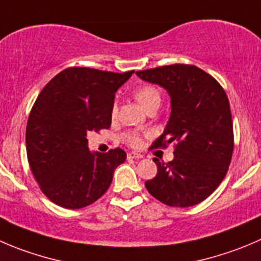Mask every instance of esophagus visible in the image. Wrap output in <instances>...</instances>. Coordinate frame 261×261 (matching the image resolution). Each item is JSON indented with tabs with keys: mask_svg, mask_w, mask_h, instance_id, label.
<instances>
[{
	"mask_svg": "<svg viewBox=\"0 0 261 261\" xmlns=\"http://www.w3.org/2000/svg\"><path fill=\"white\" fill-rule=\"evenodd\" d=\"M127 158L128 159H140V158H143V155L139 153H135V151H131V153L127 154Z\"/></svg>",
	"mask_w": 261,
	"mask_h": 261,
	"instance_id": "obj_1",
	"label": "esophagus"
}]
</instances>
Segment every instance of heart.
<instances>
[{"label":"heart","instance_id":"b5f03b06","mask_svg":"<svg viewBox=\"0 0 261 261\" xmlns=\"http://www.w3.org/2000/svg\"><path fill=\"white\" fill-rule=\"evenodd\" d=\"M135 98L144 110H148L153 105H161V93H159V90L156 88L150 87V85L140 88L135 93ZM116 113H117V106L115 105L112 107V115L116 116ZM123 140L130 146H139L141 143V136L138 133H133L131 131V133H126L123 135Z\"/></svg>","mask_w":261,"mask_h":261}]
</instances>
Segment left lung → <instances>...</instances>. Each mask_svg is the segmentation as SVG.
<instances>
[{
  "instance_id": "1",
  "label": "left lung",
  "mask_w": 261,
  "mask_h": 261,
  "mask_svg": "<svg viewBox=\"0 0 261 261\" xmlns=\"http://www.w3.org/2000/svg\"><path fill=\"white\" fill-rule=\"evenodd\" d=\"M161 85L171 97V116L153 148L174 144V158L156 164V176L145 182L151 196L169 206L196 205L219 186L233 153V125L226 92L218 82L192 65L136 71Z\"/></svg>"
}]
</instances>
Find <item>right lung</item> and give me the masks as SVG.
Listing matches in <instances>:
<instances>
[{
  "mask_svg": "<svg viewBox=\"0 0 261 261\" xmlns=\"http://www.w3.org/2000/svg\"><path fill=\"white\" fill-rule=\"evenodd\" d=\"M133 74L69 67L39 93L25 141L30 169L52 203L80 209L108 190L126 153L121 148L92 153L87 134L110 128L116 92Z\"/></svg>",
  "mask_w": 261,
  "mask_h": 261,
  "instance_id": "right-lung-1",
  "label": "right lung"
}]
</instances>
